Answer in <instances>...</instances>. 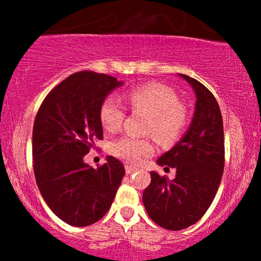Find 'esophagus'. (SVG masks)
<instances>
[{"mask_svg":"<svg viewBox=\"0 0 261 261\" xmlns=\"http://www.w3.org/2000/svg\"><path fill=\"white\" fill-rule=\"evenodd\" d=\"M125 169H126V173H127V174H133V173L138 172V168L131 167V165H126Z\"/></svg>","mask_w":261,"mask_h":261,"instance_id":"obj_1","label":"esophagus"}]
</instances>
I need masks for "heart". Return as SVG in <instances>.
Instances as JSON below:
<instances>
[{
  "instance_id": "obj_1",
  "label": "heart",
  "mask_w": 261,
  "mask_h": 261,
  "mask_svg": "<svg viewBox=\"0 0 261 261\" xmlns=\"http://www.w3.org/2000/svg\"><path fill=\"white\" fill-rule=\"evenodd\" d=\"M125 99L134 111L149 115L145 133L154 134L162 143H174L186 128L188 112L177 93L164 84L147 83L136 87L125 94ZM125 116V107L117 97H107L99 107V121L105 130L110 133L120 130ZM111 151L130 164H139L154 152V141L150 138L125 135L112 143Z\"/></svg>"
}]
</instances>
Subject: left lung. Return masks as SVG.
Listing matches in <instances>:
<instances>
[{
    "instance_id": "8db88e82",
    "label": "left lung",
    "mask_w": 261,
    "mask_h": 261,
    "mask_svg": "<svg viewBox=\"0 0 261 261\" xmlns=\"http://www.w3.org/2000/svg\"><path fill=\"white\" fill-rule=\"evenodd\" d=\"M196 92V111L191 127L172 150L158 159L177 175L150 172L151 181L143 193L149 217L160 227L178 231L194 225L212 204L225 167V139L220 106L207 87L180 74Z\"/></svg>"
}]
</instances>
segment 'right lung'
<instances>
[{"instance_id":"add662e5","label":"right lung","mask_w":261,"mask_h":261,"mask_svg":"<svg viewBox=\"0 0 261 261\" xmlns=\"http://www.w3.org/2000/svg\"><path fill=\"white\" fill-rule=\"evenodd\" d=\"M121 84L103 73L77 72L46 94L36 114V184L49 208L68 225L83 227L101 220L125 175L122 163L114 156L97 169L83 162L96 141L103 139L101 103Z\"/></svg>"}]
</instances>
